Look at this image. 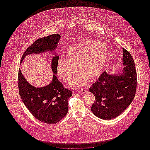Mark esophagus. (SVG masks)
Instances as JSON below:
<instances>
[{
  "instance_id": "1",
  "label": "esophagus",
  "mask_w": 150,
  "mask_h": 150,
  "mask_svg": "<svg viewBox=\"0 0 150 150\" xmlns=\"http://www.w3.org/2000/svg\"><path fill=\"white\" fill-rule=\"evenodd\" d=\"M86 89H81V90L79 91L78 92H79V93H80V94H84V93H86Z\"/></svg>"
}]
</instances>
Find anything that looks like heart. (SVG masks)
Listing matches in <instances>:
<instances>
[{"mask_svg":"<svg viewBox=\"0 0 150 150\" xmlns=\"http://www.w3.org/2000/svg\"><path fill=\"white\" fill-rule=\"evenodd\" d=\"M108 56L105 43L93 40H84L69 47L65 52V59L57 61L58 75L65 83H69L76 74L71 86L78 88L85 85L89 80H96L100 77L106 64Z\"/></svg>","mask_w":150,"mask_h":150,"instance_id":"obj_1","label":"heart"}]
</instances>
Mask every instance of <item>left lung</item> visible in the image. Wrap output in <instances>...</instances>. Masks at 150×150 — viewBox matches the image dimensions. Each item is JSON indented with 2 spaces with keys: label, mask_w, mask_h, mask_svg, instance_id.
Returning a JSON list of instances; mask_svg holds the SVG:
<instances>
[{
  "label": "left lung",
  "mask_w": 150,
  "mask_h": 150,
  "mask_svg": "<svg viewBox=\"0 0 150 150\" xmlns=\"http://www.w3.org/2000/svg\"><path fill=\"white\" fill-rule=\"evenodd\" d=\"M123 69L119 73L103 72L89 91L95 97L91 107L94 115L103 120L117 117L134 99L137 87V73L134 60L129 52L122 48Z\"/></svg>",
  "instance_id": "1"
}]
</instances>
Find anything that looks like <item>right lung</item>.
Wrapping results in <instances>:
<instances>
[{"label": "right lung", "mask_w": 150, "mask_h": 150, "mask_svg": "<svg viewBox=\"0 0 150 150\" xmlns=\"http://www.w3.org/2000/svg\"><path fill=\"white\" fill-rule=\"evenodd\" d=\"M60 39L59 34H52L36 40L25 50L21 59L20 64L30 54L54 52L51 61L53 75L48 85L34 86L25 78L20 69L18 71V89L22 102L36 119L49 124H56L67 114L68 100L72 94L71 91L64 88L56 75L59 57L55 50Z\"/></svg>", "instance_id": "1"}]
</instances>
